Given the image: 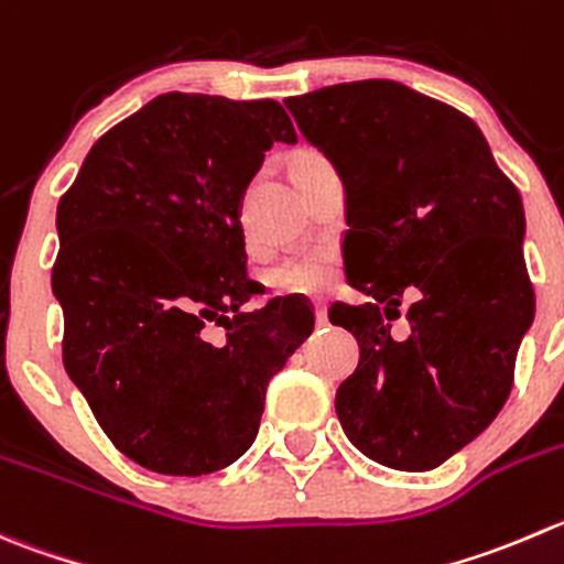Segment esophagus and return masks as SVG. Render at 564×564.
<instances>
[{
	"mask_svg": "<svg viewBox=\"0 0 564 564\" xmlns=\"http://www.w3.org/2000/svg\"><path fill=\"white\" fill-rule=\"evenodd\" d=\"M314 314H316V325L325 327V325H327V308H325V303H314Z\"/></svg>",
	"mask_w": 564,
	"mask_h": 564,
	"instance_id": "obj_1",
	"label": "esophagus"
}]
</instances>
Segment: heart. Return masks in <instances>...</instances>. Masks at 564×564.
Here are the masks:
<instances>
[{
    "mask_svg": "<svg viewBox=\"0 0 564 564\" xmlns=\"http://www.w3.org/2000/svg\"><path fill=\"white\" fill-rule=\"evenodd\" d=\"M316 156V151H297L292 162ZM336 281V259L330 250H311V253L292 256L272 272V286L278 292L292 294H325Z\"/></svg>",
    "mask_w": 564,
    "mask_h": 564,
    "instance_id": "obj_1",
    "label": "heart"
}]
</instances>
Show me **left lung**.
<instances>
[{
  "instance_id": "8db88e82",
  "label": "left lung",
  "mask_w": 564,
  "mask_h": 564,
  "mask_svg": "<svg viewBox=\"0 0 564 564\" xmlns=\"http://www.w3.org/2000/svg\"><path fill=\"white\" fill-rule=\"evenodd\" d=\"M344 182V272L364 303L327 316L358 338L338 386L347 438L397 471H430L505 408L534 319L523 204L468 115L391 79L286 98ZM408 288L411 333L390 336Z\"/></svg>"
}]
</instances>
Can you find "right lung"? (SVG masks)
Listing matches in <instances>:
<instances>
[{
	"label": "right lung",
	"instance_id": "obj_1",
	"mask_svg": "<svg viewBox=\"0 0 564 564\" xmlns=\"http://www.w3.org/2000/svg\"><path fill=\"white\" fill-rule=\"evenodd\" d=\"M272 98L165 93L98 137L57 206L63 364L115 449L171 477L220 471L259 433L267 382L314 330L286 300L242 311L239 200L272 143ZM223 326L220 345L205 338Z\"/></svg>",
	"mask_w": 564,
	"mask_h": 564
}]
</instances>
